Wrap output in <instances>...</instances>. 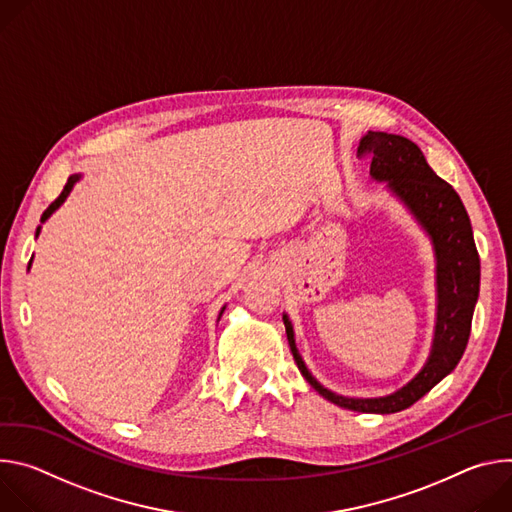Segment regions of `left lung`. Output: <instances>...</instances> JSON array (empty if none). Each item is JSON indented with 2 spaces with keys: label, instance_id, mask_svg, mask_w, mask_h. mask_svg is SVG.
<instances>
[{
  "label": "left lung",
  "instance_id": "1",
  "mask_svg": "<svg viewBox=\"0 0 512 512\" xmlns=\"http://www.w3.org/2000/svg\"><path fill=\"white\" fill-rule=\"evenodd\" d=\"M358 156H372L370 175L376 181H386L433 238L437 252L439 311L431 358L399 392L384 396V399H346V396L323 388L309 374L297 352L293 325L287 315L285 327L301 374L321 396L350 411L390 415L415 405L462 360L480 291V256L474 244L472 223L460 195L433 173L415 142L394 134L368 132L360 140Z\"/></svg>",
  "mask_w": 512,
  "mask_h": 512
}]
</instances>
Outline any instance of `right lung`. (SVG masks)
<instances>
[{
  "mask_svg": "<svg viewBox=\"0 0 512 512\" xmlns=\"http://www.w3.org/2000/svg\"><path fill=\"white\" fill-rule=\"evenodd\" d=\"M77 181H79V177H77V175H73V177H69V181H67V185H65V189H63V191H61V195H59V197H56V199H54V201H52V203H50V205H48V207H46V211H44V213H42V217H40V221H44V219H46V217H48V215H50V213H52V211H54V209H56V207H59V205H61V203H63V201H65V199H67V195H69V191H71V189H73V185H75V183H77ZM38 232H40V227H38V230H36V236H38Z\"/></svg>",
  "mask_w": 512,
  "mask_h": 512,
  "instance_id": "add662e5",
  "label": "right lung"
}]
</instances>
